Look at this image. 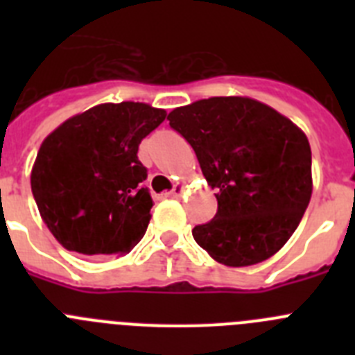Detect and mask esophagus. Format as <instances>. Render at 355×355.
I'll return each mask as SVG.
<instances>
[{
    "instance_id": "1",
    "label": "esophagus",
    "mask_w": 355,
    "mask_h": 355,
    "mask_svg": "<svg viewBox=\"0 0 355 355\" xmlns=\"http://www.w3.org/2000/svg\"><path fill=\"white\" fill-rule=\"evenodd\" d=\"M184 193V184L183 183H175L174 188H172L171 192L167 193V196L171 197H181Z\"/></svg>"
}]
</instances>
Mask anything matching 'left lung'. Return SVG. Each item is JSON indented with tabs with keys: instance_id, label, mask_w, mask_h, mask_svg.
Masks as SVG:
<instances>
[{
	"instance_id": "1",
	"label": "left lung",
	"mask_w": 355,
	"mask_h": 355,
	"mask_svg": "<svg viewBox=\"0 0 355 355\" xmlns=\"http://www.w3.org/2000/svg\"><path fill=\"white\" fill-rule=\"evenodd\" d=\"M167 119L216 190L215 218L192 229L197 243L225 266L256 265L283 249L313 192L306 133L245 96L200 99Z\"/></svg>"
}]
</instances>
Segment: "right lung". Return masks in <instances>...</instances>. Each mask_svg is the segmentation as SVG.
<instances>
[{"label":"right lung","instance_id":"obj_1","mask_svg":"<svg viewBox=\"0 0 355 355\" xmlns=\"http://www.w3.org/2000/svg\"><path fill=\"white\" fill-rule=\"evenodd\" d=\"M167 112L146 103H103L67 119L44 139L31 192L62 247L87 256H124L146 234L150 199L142 181V139Z\"/></svg>","mask_w":355,"mask_h":355}]
</instances>
